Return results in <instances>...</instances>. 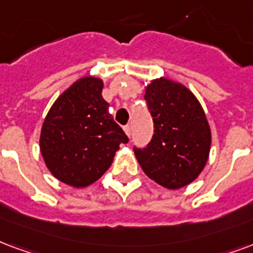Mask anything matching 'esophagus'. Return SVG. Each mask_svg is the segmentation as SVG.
<instances>
[{
  "label": "esophagus",
  "mask_w": 253,
  "mask_h": 253,
  "mask_svg": "<svg viewBox=\"0 0 253 253\" xmlns=\"http://www.w3.org/2000/svg\"><path fill=\"white\" fill-rule=\"evenodd\" d=\"M123 130H125V132L127 134V136L131 135V126H130V125H127V126L123 127Z\"/></svg>",
  "instance_id": "esophagus-1"
}]
</instances>
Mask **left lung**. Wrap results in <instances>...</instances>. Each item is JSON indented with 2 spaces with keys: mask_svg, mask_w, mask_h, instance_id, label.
I'll use <instances>...</instances> for the list:
<instances>
[{
  "mask_svg": "<svg viewBox=\"0 0 253 253\" xmlns=\"http://www.w3.org/2000/svg\"><path fill=\"white\" fill-rule=\"evenodd\" d=\"M154 134L134 153L146 175L168 189L184 188L207 165L212 134L201 104L184 84L160 78L146 87Z\"/></svg>",
  "mask_w": 253,
  "mask_h": 253,
  "instance_id": "obj_1",
  "label": "left lung"
}]
</instances>
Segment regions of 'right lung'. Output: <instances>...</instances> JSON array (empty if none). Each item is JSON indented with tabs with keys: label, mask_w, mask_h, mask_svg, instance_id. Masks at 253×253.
I'll return each instance as SVG.
<instances>
[{
	"label": "right lung",
	"mask_w": 253,
	"mask_h": 253,
	"mask_svg": "<svg viewBox=\"0 0 253 253\" xmlns=\"http://www.w3.org/2000/svg\"><path fill=\"white\" fill-rule=\"evenodd\" d=\"M103 80L84 76L56 99L40 134V151L56 178L85 188L111 166L121 143L128 138L108 114Z\"/></svg>",
	"instance_id": "add662e5"
}]
</instances>
